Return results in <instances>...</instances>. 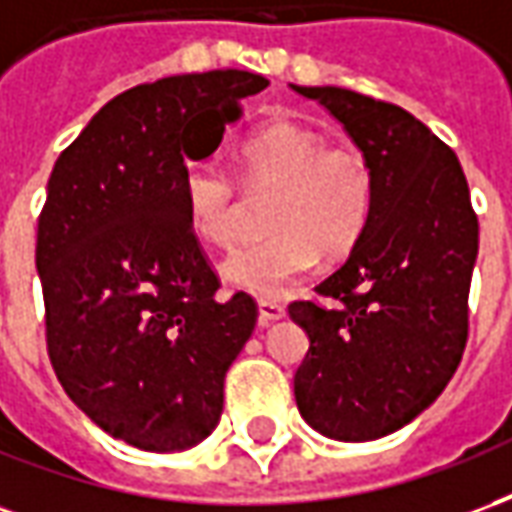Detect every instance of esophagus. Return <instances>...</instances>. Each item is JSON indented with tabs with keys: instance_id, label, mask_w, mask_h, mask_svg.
I'll return each mask as SVG.
<instances>
[{
	"instance_id": "obj_1",
	"label": "esophagus",
	"mask_w": 512,
	"mask_h": 512,
	"mask_svg": "<svg viewBox=\"0 0 512 512\" xmlns=\"http://www.w3.org/2000/svg\"><path fill=\"white\" fill-rule=\"evenodd\" d=\"M257 321H260V326H271L274 321H279V318H285V307L279 304V301L274 299H260L257 301Z\"/></svg>"
}]
</instances>
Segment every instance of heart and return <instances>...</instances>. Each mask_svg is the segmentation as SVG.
<instances>
[{
  "mask_svg": "<svg viewBox=\"0 0 512 512\" xmlns=\"http://www.w3.org/2000/svg\"><path fill=\"white\" fill-rule=\"evenodd\" d=\"M238 178L249 194H274L266 230L271 238L244 246L222 263V277L252 296H279L318 260L343 257L365 233L373 211V169L362 150L326 145L321 134L274 123L238 145ZM191 230L208 246L230 249L241 233L235 180L208 161L183 172Z\"/></svg>",
  "mask_w": 512,
  "mask_h": 512,
  "instance_id": "b5f03b06",
  "label": "heart"
}]
</instances>
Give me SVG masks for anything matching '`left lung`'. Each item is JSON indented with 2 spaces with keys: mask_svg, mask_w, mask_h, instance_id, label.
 Returning <instances> with one entry per match:
<instances>
[{
  "mask_svg": "<svg viewBox=\"0 0 512 512\" xmlns=\"http://www.w3.org/2000/svg\"><path fill=\"white\" fill-rule=\"evenodd\" d=\"M293 90L343 123L376 183L365 233L318 285L329 304L288 307L310 337L296 406L329 439H381L461 365L480 224L458 156L406 109L343 87Z\"/></svg>",
  "mask_w": 512,
  "mask_h": 512,
  "instance_id": "8db88e82",
  "label": "left lung"
}]
</instances>
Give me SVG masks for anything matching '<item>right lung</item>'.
I'll return each mask as SVG.
<instances>
[{"label": "right lung", "instance_id": "right-lung-1", "mask_svg": "<svg viewBox=\"0 0 512 512\" xmlns=\"http://www.w3.org/2000/svg\"><path fill=\"white\" fill-rule=\"evenodd\" d=\"M266 87L249 71L136 84L51 169L35 246L51 367L98 428L139 450H186L216 428L224 376L255 329L249 293L216 299L183 172Z\"/></svg>", "mask_w": 512, "mask_h": 512}]
</instances>
